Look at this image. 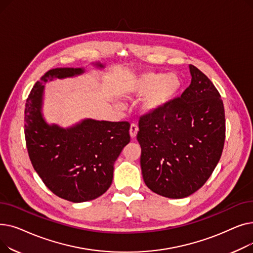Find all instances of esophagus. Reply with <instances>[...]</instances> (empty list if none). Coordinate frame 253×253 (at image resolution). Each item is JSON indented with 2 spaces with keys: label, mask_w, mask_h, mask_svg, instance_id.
<instances>
[{
  "label": "esophagus",
  "mask_w": 253,
  "mask_h": 253,
  "mask_svg": "<svg viewBox=\"0 0 253 253\" xmlns=\"http://www.w3.org/2000/svg\"><path fill=\"white\" fill-rule=\"evenodd\" d=\"M129 132H130L131 137L134 138V137L136 136V134H137V132H138V126H137L135 123H132L131 126H130Z\"/></svg>",
  "instance_id": "1"
}]
</instances>
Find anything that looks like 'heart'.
Returning a JSON list of instances; mask_svg holds the SVG:
<instances>
[{"label":"heart","instance_id":"obj_1","mask_svg":"<svg viewBox=\"0 0 253 253\" xmlns=\"http://www.w3.org/2000/svg\"><path fill=\"white\" fill-rule=\"evenodd\" d=\"M180 88V80L175 75L147 73L132 80L129 92L135 95H148L142 109L145 112L160 110L174 97Z\"/></svg>","mask_w":253,"mask_h":253}]
</instances>
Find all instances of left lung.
Segmentation results:
<instances>
[{
  "label": "left lung",
  "instance_id": "1",
  "mask_svg": "<svg viewBox=\"0 0 253 253\" xmlns=\"http://www.w3.org/2000/svg\"><path fill=\"white\" fill-rule=\"evenodd\" d=\"M192 82L180 96L139 117L143 180L154 193L180 199L198 191L216 167L224 144L225 119L219 92L190 65Z\"/></svg>",
  "mask_w": 253,
  "mask_h": 253
}]
</instances>
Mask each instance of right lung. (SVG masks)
I'll use <instances>...</instances> for the list:
<instances>
[{"instance_id": "obj_1", "label": "right lung", "mask_w": 253, "mask_h": 253, "mask_svg": "<svg viewBox=\"0 0 253 253\" xmlns=\"http://www.w3.org/2000/svg\"><path fill=\"white\" fill-rule=\"evenodd\" d=\"M83 72L74 68L48 71L31 90L24 111L25 142L34 169L53 194L74 203L93 200L109 190L115 161L130 141L127 121L89 119L70 129L45 123L43 84Z\"/></svg>"}]
</instances>
